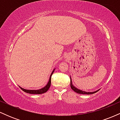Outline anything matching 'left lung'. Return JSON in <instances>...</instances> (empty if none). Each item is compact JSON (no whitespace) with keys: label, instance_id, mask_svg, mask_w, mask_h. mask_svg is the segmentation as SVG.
<instances>
[{"label":"left lung","instance_id":"8db88e82","mask_svg":"<svg viewBox=\"0 0 120 120\" xmlns=\"http://www.w3.org/2000/svg\"><path fill=\"white\" fill-rule=\"evenodd\" d=\"M71 89L74 91L75 92V93H77L78 94H88V95L93 94L99 91V90H97V91H94V92H86V91H82V90H80L79 89H78L77 88L73 86V85L72 84V82H71Z\"/></svg>","mask_w":120,"mask_h":120}]
</instances>
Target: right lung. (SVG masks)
Listing matches in <instances>:
<instances>
[{
    "mask_svg": "<svg viewBox=\"0 0 120 120\" xmlns=\"http://www.w3.org/2000/svg\"><path fill=\"white\" fill-rule=\"evenodd\" d=\"M54 71L55 70H53V71H52V73L51 74L50 77H49V82H48V83L47 84V85L46 86L42 88V89H39V90H26V89H22V88H21V87H20V89H21L22 91H24V92H25V93H29V94H43V93H46V92H47L48 90H49V87H50V86H51V76H52V74H53Z\"/></svg>",
    "mask_w": 120,
    "mask_h": 120,
    "instance_id": "add662e5",
    "label": "right lung"
}]
</instances>
